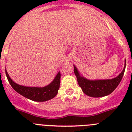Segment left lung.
I'll return each instance as SVG.
<instances>
[{"mask_svg": "<svg viewBox=\"0 0 132 132\" xmlns=\"http://www.w3.org/2000/svg\"><path fill=\"white\" fill-rule=\"evenodd\" d=\"M74 66V73L77 77L79 87L85 94L91 97H102L111 94L120 84L126 69V60L124 68L118 76L112 79L105 80H88L80 76L77 67Z\"/></svg>", "mask_w": 132, "mask_h": 132, "instance_id": "left-lung-1", "label": "left lung"}]
</instances>
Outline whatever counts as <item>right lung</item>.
Returning a JSON list of instances; mask_svg holds the SVG:
<instances>
[{
	"instance_id": "add662e5",
	"label": "right lung",
	"mask_w": 132,
	"mask_h": 132,
	"mask_svg": "<svg viewBox=\"0 0 132 132\" xmlns=\"http://www.w3.org/2000/svg\"><path fill=\"white\" fill-rule=\"evenodd\" d=\"M6 75L12 87L22 96L36 102H45L51 100L57 95L60 86V72L57 73L55 79L50 85L44 87H24L15 83L10 79L9 74L5 70Z\"/></svg>"
}]
</instances>
